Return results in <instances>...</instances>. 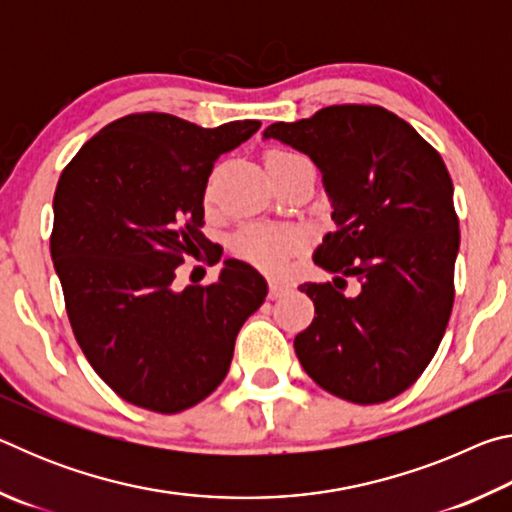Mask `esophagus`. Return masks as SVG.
Returning <instances> with one entry per match:
<instances>
[{
	"label": "esophagus",
	"instance_id": "esophagus-1",
	"mask_svg": "<svg viewBox=\"0 0 512 512\" xmlns=\"http://www.w3.org/2000/svg\"><path fill=\"white\" fill-rule=\"evenodd\" d=\"M287 291H289V284H282V282H277V280L268 282V298H271V300L282 298Z\"/></svg>",
	"mask_w": 512,
	"mask_h": 512
}]
</instances>
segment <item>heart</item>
<instances>
[{
    "label": "heart",
    "mask_w": 512,
    "mask_h": 512,
    "mask_svg": "<svg viewBox=\"0 0 512 512\" xmlns=\"http://www.w3.org/2000/svg\"><path fill=\"white\" fill-rule=\"evenodd\" d=\"M298 158V153L291 151H271L266 162L291 160ZM302 244L298 232L282 228H264V225H250L235 237V250L248 259L250 264L264 268L268 273H280L287 266L291 253H296Z\"/></svg>",
    "instance_id": "obj_1"
}]
</instances>
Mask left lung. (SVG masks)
Instances as JSON below:
<instances>
[{"label":"left lung","mask_w":512,"mask_h":512,"mask_svg":"<svg viewBox=\"0 0 512 512\" xmlns=\"http://www.w3.org/2000/svg\"><path fill=\"white\" fill-rule=\"evenodd\" d=\"M323 173L334 232L314 262L332 282H307L314 320L293 341L307 375L354 404L404 393L443 341L454 305L458 219L440 153L379 106H329L264 131ZM352 276L358 291L345 294Z\"/></svg>","instance_id":"left-lung-1"}]
</instances>
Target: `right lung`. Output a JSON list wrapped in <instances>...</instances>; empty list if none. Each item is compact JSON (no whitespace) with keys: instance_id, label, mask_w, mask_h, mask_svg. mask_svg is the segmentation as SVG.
<instances>
[{"instance_id":"obj_1","label":"right lung","mask_w":512,"mask_h":512,"mask_svg":"<svg viewBox=\"0 0 512 512\" xmlns=\"http://www.w3.org/2000/svg\"><path fill=\"white\" fill-rule=\"evenodd\" d=\"M259 126L203 128L140 112L101 128L60 173L51 259L76 341L121 400L178 413L228 375L266 280L239 259H225L210 287L178 291L173 280L207 244L203 196L214 162Z\"/></svg>"}]
</instances>
